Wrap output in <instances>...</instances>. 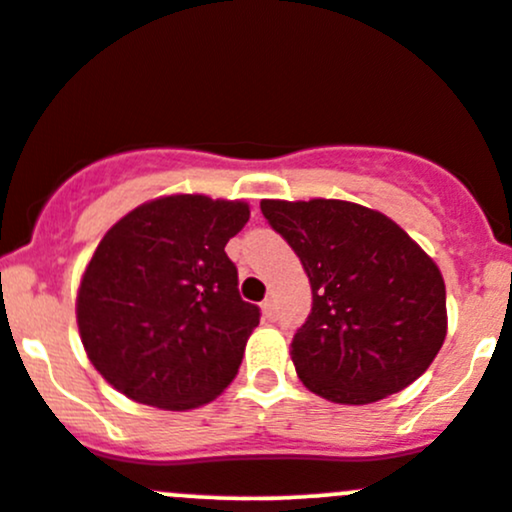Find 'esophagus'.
Listing matches in <instances>:
<instances>
[{
    "mask_svg": "<svg viewBox=\"0 0 512 512\" xmlns=\"http://www.w3.org/2000/svg\"><path fill=\"white\" fill-rule=\"evenodd\" d=\"M262 311H265L267 319H272V316H274V299H272V297L262 301Z\"/></svg>",
    "mask_w": 512,
    "mask_h": 512,
    "instance_id": "34e87169",
    "label": "esophagus"
}]
</instances>
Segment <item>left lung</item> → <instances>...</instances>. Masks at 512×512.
<instances>
[{"mask_svg": "<svg viewBox=\"0 0 512 512\" xmlns=\"http://www.w3.org/2000/svg\"><path fill=\"white\" fill-rule=\"evenodd\" d=\"M311 284V314L294 333L301 383L341 405L405 390L446 338L439 267L395 220L348 201H262Z\"/></svg>", "mask_w": 512, "mask_h": 512, "instance_id": "left-lung-1", "label": "left lung"}]
</instances>
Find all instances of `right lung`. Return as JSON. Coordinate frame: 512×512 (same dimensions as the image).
Masks as SVG:
<instances>
[{"label": "right lung", "mask_w": 512, "mask_h": 512, "mask_svg": "<svg viewBox=\"0 0 512 512\" xmlns=\"http://www.w3.org/2000/svg\"><path fill=\"white\" fill-rule=\"evenodd\" d=\"M250 220L242 201L164 196L100 240L75 316L95 370L129 400L193 410L238 375L260 306L242 301L225 245Z\"/></svg>", "instance_id": "right-lung-1"}]
</instances>
